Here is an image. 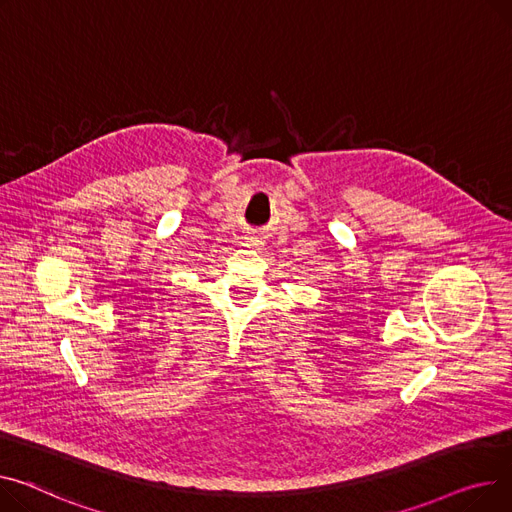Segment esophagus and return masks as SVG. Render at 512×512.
<instances>
[{"instance_id": "34e87169", "label": "esophagus", "mask_w": 512, "mask_h": 512, "mask_svg": "<svg viewBox=\"0 0 512 512\" xmlns=\"http://www.w3.org/2000/svg\"><path fill=\"white\" fill-rule=\"evenodd\" d=\"M247 247H259V241H255V238H247Z\"/></svg>"}]
</instances>
